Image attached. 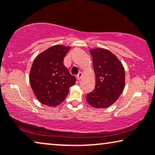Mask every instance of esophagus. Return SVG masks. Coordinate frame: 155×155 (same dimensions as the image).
Instances as JSON below:
<instances>
[{
  "label": "esophagus",
  "mask_w": 155,
  "mask_h": 155,
  "mask_svg": "<svg viewBox=\"0 0 155 155\" xmlns=\"http://www.w3.org/2000/svg\"><path fill=\"white\" fill-rule=\"evenodd\" d=\"M82 73H81V72H80V73H78V75H77V79L78 80H80L82 78Z\"/></svg>",
  "instance_id": "34e87169"
}]
</instances>
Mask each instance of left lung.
<instances>
[{
  "instance_id": "8db88e82",
  "label": "left lung",
  "mask_w": 155,
  "mask_h": 155,
  "mask_svg": "<svg viewBox=\"0 0 155 155\" xmlns=\"http://www.w3.org/2000/svg\"><path fill=\"white\" fill-rule=\"evenodd\" d=\"M96 76L94 90L86 96L89 104L105 109L118 99L125 86V71L114 54L105 48L90 50Z\"/></svg>"
}]
</instances>
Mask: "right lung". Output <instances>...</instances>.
Listing matches in <instances>:
<instances>
[{
    "label": "right lung",
    "instance_id": "right-lung-1",
    "mask_svg": "<svg viewBox=\"0 0 155 155\" xmlns=\"http://www.w3.org/2000/svg\"><path fill=\"white\" fill-rule=\"evenodd\" d=\"M70 46H53L38 55L29 73L33 92L42 104L56 107L62 103L68 94L70 87L75 83L63 65V58Z\"/></svg>",
    "mask_w": 155,
    "mask_h": 155
}]
</instances>
